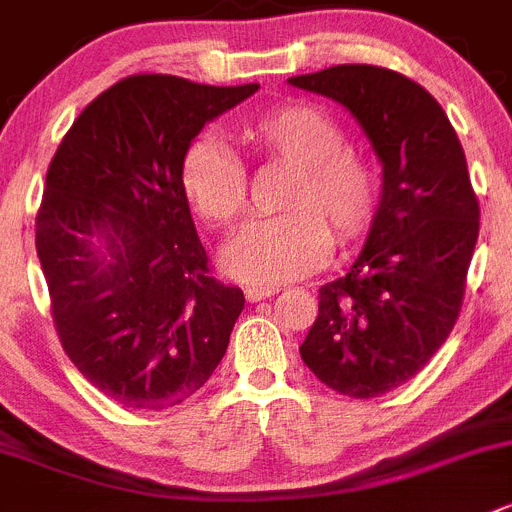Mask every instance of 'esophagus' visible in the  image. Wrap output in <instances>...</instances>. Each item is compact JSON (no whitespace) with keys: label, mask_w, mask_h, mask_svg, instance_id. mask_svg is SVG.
<instances>
[{"label":"esophagus","mask_w":512,"mask_h":512,"mask_svg":"<svg viewBox=\"0 0 512 512\" xmlns=\"http://www.w3.org/2000/svg\"><path fill=\"white\" fill-rule=\"evenodd\" d=\"M243 294H246V299L251 301V304H256V301L274 296L276 289H266V286H246V291H243Z\"/></svg>","instance_id":"obj_1"}]
</instances>
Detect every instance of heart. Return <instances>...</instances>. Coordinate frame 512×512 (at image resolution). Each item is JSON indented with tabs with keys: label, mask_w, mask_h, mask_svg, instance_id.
<instances>
[{
	"label": "heart",
	"mask_w": 512,
	"mask_h": 512,
	"mask_svg": "<svg viewBox=\"0 0 512 512\" xmlns=\"http://www.w3.org/2000/svg\"><path fill=\"white\" fill-rule=\"evenodd\" d=\"M241 138L253 150L291 165L279 216L243 228L226 243L228 276L253 286H274L321 269L339 243L367 233L379 203V180L364 155L344 148L342 128L309 102H284L246 120ZM180 191L213 226H231L248 203L241 158L213 135L193 140L180 160Z\"/></svg>",
	"instance_id": "heart-1"
}]
</instances>
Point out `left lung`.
<instances>
[{"instance_id":"left-lung-1","label":"left lung","mask_w":512,"mask_h":512,"mask_svg":"<svg viewBox=\"0 0 512 512\" xmlns=\"http://www.w3.org/2000/svg\"><path fill=\"white\" fill-rule=\"evenodd\" d=\"M289 82L347 107L382 163L367 243L347 276L319 289L299 347L334 392L379 397L430 362L460 314L480 231L465 150L440 102L394 70L337 65Z\"/></svg>"}]
</instances>
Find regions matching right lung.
<instances>
[{
  "label": "right lung",
  "mask_w": 512,
  "mask_h": 512,
  "mask_svg": "<svg viewBox=\"0 0 512 512\" xmlns=\"http://www.w3.org/2000/svg\"><path fill=\"white\" fill-rule=\"evenodd\" d=\"M256 90L125 77L77 115L47 170L34 243L57 337L82 377L130 410L186 402L228 349L246 299L208 271L180 160Z\"/></svg>",
  "instance_id": "add662e5"
}]
</instances>
